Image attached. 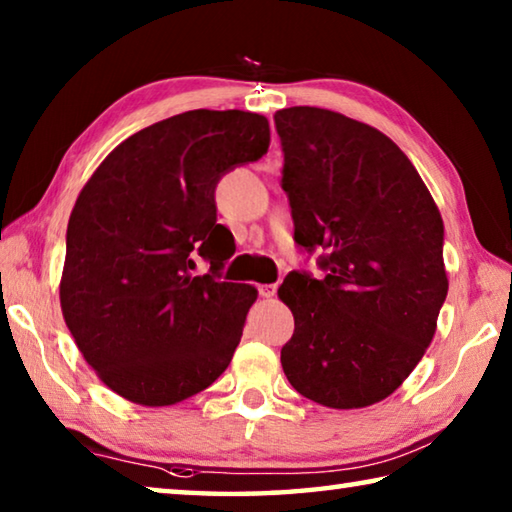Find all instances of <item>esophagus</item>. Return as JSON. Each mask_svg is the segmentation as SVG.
I'll use <instances>...</instances> for the list:
<instances>
[{
  "instance_id": "obj_1",
  "label": "esophagus",
  "mask_w": 512,
  "mask_h": 512,
  "mask_svg": "<svg viewBox=\"0 0 512 512\" xmlns=\"http://www.w3.org/2000/svg\"><path fill=\"white\" fill-rule=\"evenodd\" d=\"M257 291H259V296H262V298H273L277 287H275V284H259Z\"/></svg>"
}]
</instances>
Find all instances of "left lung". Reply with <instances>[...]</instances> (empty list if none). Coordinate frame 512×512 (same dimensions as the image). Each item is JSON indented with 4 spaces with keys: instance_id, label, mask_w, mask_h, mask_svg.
<instances>
[{
    "instance_id": "left-lung-1",
    "label": "left lung",
    "mask_w": 512,
    "mask_h": 512,
    "mask_svg": "<svg viewBox=\"0 0 512 512\" xmlns=\"http://www.w3.org/2000/svg\"><path fill=\"white\" fill-rule=\"evenodd\" d=\"M282 189L314 277L280 287L296 320L282 368L300 395L329 409L381 402L418 366L447 298L443 219L393 140L341 112H275Z\"/></svg>"
}]
</instances>
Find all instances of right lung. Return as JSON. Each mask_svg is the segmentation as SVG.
Returning a JSON list of instances; mask_svg holds the SVG:
<instances>
[{
  "mask_svg": "<svg viewBox=\"0 0 512 512\" xmlns=\"http://www.w3.org/2000/svg\"><path fill=\"white\" fill-rule=\"evenodd\" d=\"M264 115L189 110L142 128L81 189L67 223L60 307L85 361L117 395L169 406L228 368L257 289L221 280L225 173L268 151ZM211 262L195 273V257Z\"/></svg>",
  "mask_w": 512,
  "mask_h": 512,
  "instance_id": "add662e5",
  "label": "right lung"
}]
</instances>
